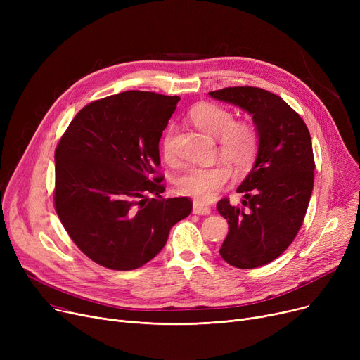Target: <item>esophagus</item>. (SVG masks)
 <instances>
[{"label": "esophagus", "mask_w": 360, "mask_h": 360, "mask_svg": "<svg viewBox=\"0 0 360 360\" xmlns=\"http://www.w3.org/2000/svg\"><path fill=\"white\" fill-rule=\"evenodd\" d=\"M193 213H195V214H210L212 213V209L209 205H205V204H202V202H200V201H194V205H193Z\"/></svg>", "instance_id": "1"}]
</instances>
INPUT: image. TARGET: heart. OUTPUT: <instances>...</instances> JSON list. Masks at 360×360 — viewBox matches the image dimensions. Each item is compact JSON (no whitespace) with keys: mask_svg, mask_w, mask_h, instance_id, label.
Masks as SVG:
<instances>
[{"mask_svg":"<svg viewBox=\"0 0 360 360\" xmlns=\"http://www.w3.org/2000/svg\"><path fill=\"white\" fill-rule=\"evenodd\" d=\"M190 118L205 134L219 139V158L228 162L238 174L247 172L254 165L261 141L259 129L254 122L245 120L235 121L232 110L209 102L193 108ZM174 137L175 128L169 127L162 140L163 155L172 165L178 163L174 151ZM225 164L219 162L209 167L190 169L178 182L179 193L200 202L212 201L231 181L230 165Z\"/></svg>","mask_w":360,"mask_h":360,"instance_id":"b5f03b06","label":"heart"}]
</instances>
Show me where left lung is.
I'll return each mask as SVG.
<instances>
[{"label": "left lung", "instance_id": "1", "mask_svg": "<svg viewBox=\"0 0 360 360\" xmlns=\"http://www.w3.org/2000/svg\"><path fill=\"white\" fill-rule=\"evenodd\" d=\"M209 94L248 110L259 129L255 165L238 188L242 205L217 202L229 223L221 258L236 269H257L285 252L304 223L314 188L311 136L299 113L269 90L236 86Z\"/></svg>", "mask_w": 360, "mask_h": 360}]
</instances>
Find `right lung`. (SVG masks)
Returning <instances> with one entry per match:
<instances>
[{
  "instance_id": "1",
  "label": "right lung",
  "mask_w": 360,
  "mask_h": 360,
  "mask_svg": "<svg viewBox=\"0 0 360 360\" xmlns=\"http://www.w3.org/2000/svg\"><path fill=\"white\" fill-rule=\"evenodd\" d=\"M179 101L140 90L93 101L55 148V212L77 248L102 267L144 266L193 210L188 197H162L159 141Z\"/></svg>"
}]
</instances>
